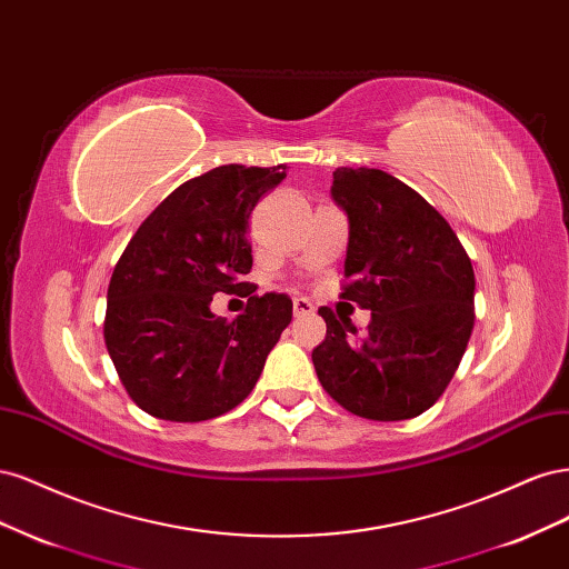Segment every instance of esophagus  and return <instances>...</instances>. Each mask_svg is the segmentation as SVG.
<instances>
[{
  "mask_svg": "<svg viewBox=\"0 0 569 569\" xmlns=\"http://www.w3.org/2000/svg\"><path fill=\"white\" fill-rule=\"evenodd\" d=\"M291 311H295V318H306L313 313V303L303 297H297L295 301H291Z\"/></svg>",
  "mask_w": 569,
  "mask_h": 569,
  "instance_id": "1",
  "label": "esophagus"
}]
</instances>
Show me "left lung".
<instances>
[{
    "label": "left lung",
    "instance_id": "left-lung-1",
    "mask_svg": "<svg viewBox=\"0 0 569 569\" xmlns=\"http://www.w3.org/2000/svg\"><path fill=\"white\" fill-rule=\"evenodd\" d=\"M330 194L349 220L341 299L370 311L366 337L322 306L311 358L332 399L368 420L435 406L468 349L475 270L443 216L377 168H337Z\"/></svg>",
    "mask_w": 569,
    "mask_h": 569
}]
</instances>
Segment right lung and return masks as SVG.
<instances>
[{"instance_id":"obj_1","label":"right lung","mask_w":569,"mask_h":569,"mask_svg":"<svg viewBox=\"0 0 569 569\" xmlns=\"http://www.w3.org/2000/svg\"><path fill=\"white\" fill-rule=\"evenodd\" d=\"M284 166H220L170 192L113 268L104 337L130 399L153 418L201 422L242 403L291 320L284 295L249 297L228 322L211 311L251 270L247 222ZM251 295V291H249Z\"/></svg>"}]
</instances>
